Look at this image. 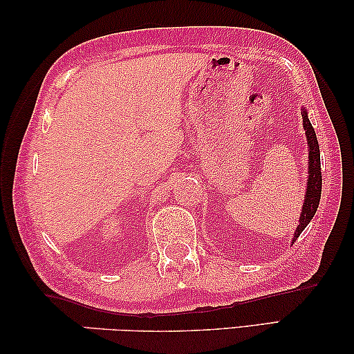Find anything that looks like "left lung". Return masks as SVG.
<instances>
[{"label": "left lung", "instance_id": "1", "mask_svg": "<svg viewBox=\"0 0 354 354\" xmlns=\"http://www.w3.org/2000/svg\"><path fill=\"white\" fill-rule=\"evenodd\" d=\"M303 127L306 131V139H308V149H309V166H308V185H306V194H304V204L301 208L299 215V224L295 230L292 243L297 241L301 232L306 229V225L310 223L314 218L318 204H320L322 198V167H320V147H318L317 135L314 127H312L310 120L308 118V109L303 108Z\"/></svg>", "mask_w": 354, "mask_h": 354}]
</instances>
